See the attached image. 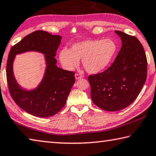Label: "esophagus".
<instances>
[{
	"label": "esophagus",
	"instance_id": "esophagus-1",
	"mask_svg": "<svg viewBox=\"0 0 156 156\" xmlns=\"http://www.w3.org/2000/svg\"><path fill=\"white\" fill-rule=\"evenodd\" d=\"M83 76H82L80 74H79V73H76L75 74V78L76 79V80H78V79L81 78Z\"/></svg>",
	"mask_w": 156,
	"mask_h": 156
}]
</instances>
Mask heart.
<instances>
[{
    "label": "heart",
    "mask_w": 156,
    "mask_h": 156,
    "mask_svg": "<svg viewBox=\"0 0 156 156\" xmlns=\"http://www.w3.org/2000/svg\"><path fill=\"white\" fill-rule=\"evenodd\" d=\"M117 52V45L112 39H87L73 44L70 50H61L58 58L63 67L68 71L76 68L82 59L87 72L95 74L109 66Z\"/></svg>",
    "instance_id": "obj_1"
}]
</instances>
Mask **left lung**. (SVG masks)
<instances>
[{
  "mask_svg": "<svg viewBox=\"0 0 156 156\" xmlns=\"http://www.w3.org/2000/svg\"><path fill=\"white\" fill-rule=\"evenodd\" d=\"M115 33L122 42L115 61L104 72L88 78L93 103L110 112L126 108L136 99L147 72L146 55L138 39L121 31Z\"/></svg>",
  "mask_w": 156,
  "mask_h": 156,
  "instance_id": "obj_1",
  "label": "left lung"
}]
</instances>
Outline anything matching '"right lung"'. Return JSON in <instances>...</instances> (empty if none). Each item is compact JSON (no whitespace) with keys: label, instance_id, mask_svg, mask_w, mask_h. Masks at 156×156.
Wrapping results in <instances>:
<instances>
[{"label":"right lung","instance_id":"right-lung-1","mask_svg":"<svg viewBox=\"0 0 156 156\" xmlns=\"http://www.w3.org/2000/svg\"><path fill=\"white\" fill-rule=\"evenodd\" d=\"M62 37L44 30H36L13 46L7 63V80L11 96L22 110L37 117L46 118L56 115L66 103L75 83V73L59 68L55 58ZM44 55L46 69L41 83L35 89H23L17 83L12 70L16 54L27 51Z\"/></svg>","mask_w":156,"mask_h":156}]
</instances>
